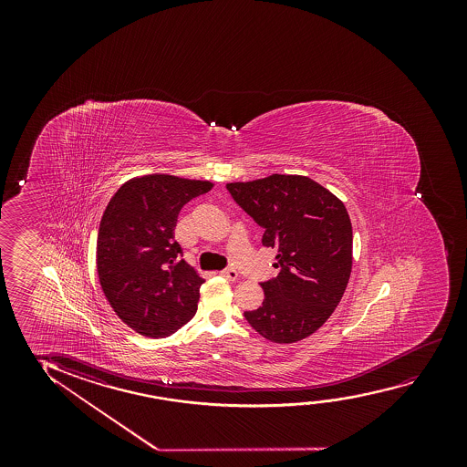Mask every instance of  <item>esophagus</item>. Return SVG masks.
Returning a JSON list of instances; mask_svg holds the SVG:
<instances>
[{
	"mask_svg": "<svg viewBox=\"0 0 467 467\" xmlns=\"http://www.w3.org/2000/svg\"><path fill=\"white\" fill-rule=\"evenodd\" d=\"M220 275H222V277H224V279H228V281H236L237 277H239L236 269L233 268L223 269V271H220Z\"/></svg>",
	"mask_w": 467,
	"mask_h": 467,
	"instance_id": "34e87169",
	"label": "esophagus"
}]
</instances>
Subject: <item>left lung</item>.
<instances>
[{"mask_svg": "<svg viewBox=\"0 0 467 467\" xmlns=\"http://www.w3.org/2000/svg\"><path fill=\"white\" fill-rule=\"evenodd\" d=\"M265 228L277 277L262 282L265 300L244 316L273 343H296L326 324L343 298L352 269V224L341 199L305 175L273 173L226 185Z\"/></svg>", "mask_w": 467, "mask_h": 467, "instance_id": "left-lung-1", "label": "left lung"}]
</instances>
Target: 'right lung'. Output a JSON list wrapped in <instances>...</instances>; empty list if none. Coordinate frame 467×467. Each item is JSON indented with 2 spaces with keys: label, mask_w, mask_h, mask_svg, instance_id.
<instances>
[{
  "label": "right lung",
  "mask_w": 467,
  "mask_h": 467,
  "mask_svg": "<svg viewBox=\"0 0 467 467\" xmlns=\"http://www.w3.org/2000/svg\"><path fill=\"white\" fill-rule=\"evenodd\" d=\"M209 180L150 173L128 180L109 199L97 236V273L116 316L150 338H164L198 309L204 279L173 239L182 207L211 192Z\"/></svg>",
  "instance_id": "1"
}]
</instances>
